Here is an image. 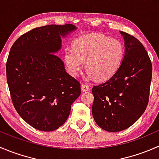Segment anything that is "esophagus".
<instances>
[{"mask_svg": "<svg viewBox=\"0 0 159 159\" xmlns=\"http://www.w3.org/2000/svg\"><path fill=\"white\" fill-rule=\"evenodd\" d=\"M81 91H82L83 92H84V91H87L89 90V86L88 85V84H81Z\"/></svg>", "mask_w": 159, "mask_h": 159, "instance_id": "34e87169", "label": "esophagus"}]
</instances>
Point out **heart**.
Returning a JSON list of instances; mask_svg holds the SVG:
<instances>
[{"mask_svg": "<svg viewBox=\"0 0 159 159\" xmlns=\"http://www.w3.org/2000/svg\"><path fill=\"white\" fill-rule=\"evenodd\" d=\"M123 57L122 43L100 34L78 38L74 41L73 48H66L64 54L71 75H78L85 61L89 75L98 80L111 78L121 65Z\"/></svg>", "mask_w": 159, "mask_h": 159, "instance_id": "heart-1", "label": "heart"}]
</instances>
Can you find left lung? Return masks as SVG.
<instances>
[{"instance_id": "obj_1", "label": "left lung", "mask_w": 159, "mask_h": 159, "mask_svg": "<svg viewBox=\"0 0 159 159\" xmlns=\"http://www.w3.org/2000/svg\"><path fill=\"white\" fill-rule=\"evenodd\" d=\"M125 54L117 71L94 86L92 115L105 131L117 132L132 125L144 113L149 99L152 65L148 52L136 38L120 31Z\"/></svg>"}]
</instances>
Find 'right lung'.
Segmentation results:
<instances>
[{
	"instance_id": "add662e5",
	"label": "right lung",
	"mask_w": 159,
	"mask_h": 159,
	"mask_svg": "<svg viewBox=\"0 0 159 159\" xmlns=\"http://www.w3.org/2000/svg\"><path fill=\"white\" fill-rule=\"evenodd\" d=\"M76 28L70 24L34 28L11 48L6 74L13 105L28 124L40 131L61 127L81 94L79 81L67 73L55 54L61 48V37Z\"/></svg>"
}]
</instances>
